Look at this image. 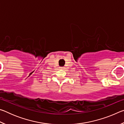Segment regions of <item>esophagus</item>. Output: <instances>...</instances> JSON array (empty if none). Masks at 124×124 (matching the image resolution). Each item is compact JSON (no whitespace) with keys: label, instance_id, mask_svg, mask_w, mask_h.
I'll list each match as a JSON object with an SVG mask.
<instances>
[{"label":"esophagus","instance_id":"obj_1","mask_svg":"<svg viewBox=\"0 0 124 124\" xmlns=\"http://www.w3.org/2000/svg\"><path fill=\"white\" fill-rule=\"evenodd\" d=\"M61 68V69H63V68H63V67H61V68Z\"/></svg>","mask_w":124,"mask_h":124}]
</instances>
